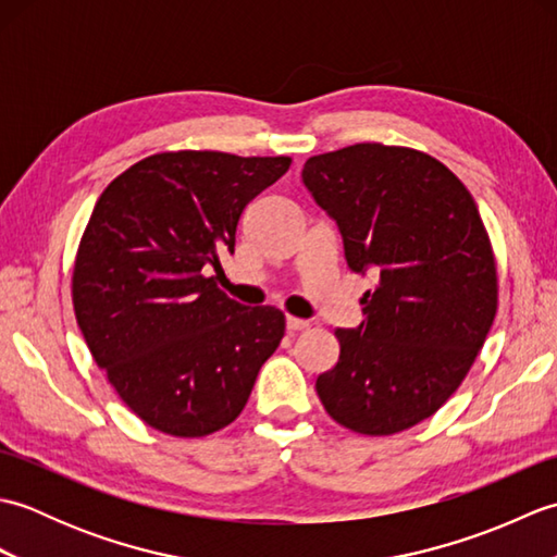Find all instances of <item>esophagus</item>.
<instances>
[{"mask_svg": "<svg viewBox=\"0 0 557 557\" xmlns=\"http://www.w3.org/2000/svg\"><path fill=\"white\" fill-rule=\"evenodd\" d=\"M309 327V321H304V318H294V315H287V330L289 333H299V330Z\"/></svg>", "mask_w": 557, "mask_h": 557, "instance_id": "1", "label": "esophagus"}]
</instances>
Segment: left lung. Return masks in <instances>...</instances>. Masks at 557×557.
<instances>
[{
  "label": "left lung",
  "mask_w": 557,
  "mask_h": 557,
  "mask_svg": "<svg viewBox=\"0 0 557 557\" xmlns=\"http://www.w3.org/2000/svg\"><path fill=\"white\" fill-rule=\"evenodd\" d=\"M301 182L337 224L345 260L373 275L363 321L337 330L315 389L337 423L389 435L433 417L465 381L498 309L474 198L425 152L357 144L306 160Z\"/></svg>",
  "instance_id": "1"
}]
</instances>
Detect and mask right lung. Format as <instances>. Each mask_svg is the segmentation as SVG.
I'll return each instance as SVG.
<instances>
[{
  "mask_svg": "<svg viewBox=\"0 0 557 557\" xmlns=\"http://www.w3.org/2000/svg\"><path fill=\"white\" fill-rule=\"evenodd\" d=\"M289 164L160 152L116 176L92 208L74 265L76 321L112 387L152 429L198 437L230 425L285 337L282 311L230 299L218 275L244 208Z\"/></svg>",
  "mask_w": 557,
  "mask_h": 557,
  "instance_id": "right-lung-1",
  "label": "right lung"
}]
</instances>
